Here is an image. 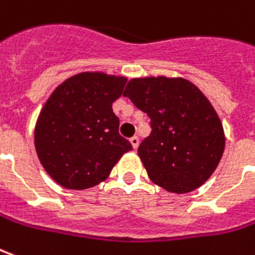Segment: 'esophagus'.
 <instances>
[{"label": "esophagus", "mask_w": 255, "mask_h": 255, "mask_svg": "<svg viewBox=\"0 0 255 255\" xmlns=\"http://www.w3.org/2000/svg\"><path fill=\"white\" fill-rule=\"evenodd\" d=\"M129 142H131V145H132L133 149H136V147L139 146V138H138V136H132V138L129 139Z\"/></svg>", "instance_id": "34e87169"}]
</instances>
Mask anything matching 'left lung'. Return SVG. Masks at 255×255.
I'll list each match as a JSON object with an SVG mask.
<instances>
[{
  "mask_svg": "<svg viewBox=\"0 0 255 255\" xmlns=\"http://www.w3.org/2000/svg\"><path fill=\"white\" fill-rule=\"evenodd\" d=\"M150 119L152 132L138 156L154 182L188 193L213 175L225 149V132L207 97L182 77L129 80L123 94Z\"/></svg>",
  "mask_w": 255,
  "mask_h": 255,
  "instance_id": "obj_1",
  "label": "left lung"
}]
</instances>
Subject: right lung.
<instances>
[{
  "instance_id": "1",
  "label": "right lung",
  "mask_w": 255,
  "mask_h": 255,
  "mask_svg": "<svg viewBox=\"0 0 255 255\" xmlns=\"http://www.w3.org/2000/svg\"><path fill=\"white\" fill-rule=\"evenodd\" d=\"M127 77L83 72L59 84L41 109L34 145L48 175L66 189L103 182L132 145L119 133L112 103L122 97Z\"/></svg>"
}]
</instances>
